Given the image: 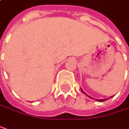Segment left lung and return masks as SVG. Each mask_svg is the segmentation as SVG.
Listing matches in <instances>:
<instances>
[{"label":"left lung","instance_id":"left-lung-1","mask_svg":"<svg viewBox=\"0 0 129 129\" xmlns=\"http://www.w3.org/2000/svg\"><path fill=\"white\" fill-rule=\"evenodd\" d=\"M81 91H82L84 94H86V93H85V92H84L82 90H81ZM89 97H90V96H89ZM111 97H113V96H111ZM90 98H91V97H90ZM91 99H92V98H91ZM96 100H97V101H99V102H103V101H105V100H106V99H96Z\"/></svg>","mask_w":129,"mask_h":129}]
</instances>
